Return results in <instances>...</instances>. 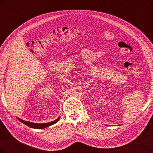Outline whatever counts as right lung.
Masks as SVG:
<instances>
[{
	"label": "right lung",
	"mask_w": 153,
	"mask_h": 153,
	"mask_svg": "<svg viewBox=\"0 0 153 153\" xmlns=\"http://www.w3.org/2000/svg\"><path fill=\"white\" fill-rule=\"evenodd\" d=\"M17 119L19 120L20 121H21L22 123H23L24 124H25V125H27V126H28L30 128H36V129H43V128H47V127H48L50 126H51V125L52 124H54L55 123H56L59 120V117L57 118L56 120H55V121H52L50 123H42V124H39V123H31V122H28V121H24V120H22L20 118L17 117Z\"/></svg>",
	"instance_id": "right-lung-1"
}]
</instances>
